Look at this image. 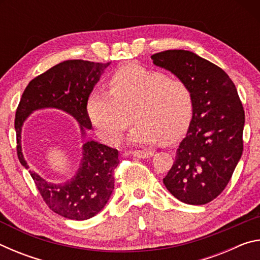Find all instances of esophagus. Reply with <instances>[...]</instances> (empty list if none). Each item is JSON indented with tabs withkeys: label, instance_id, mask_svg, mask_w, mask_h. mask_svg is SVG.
<instances>
[{
	"label": "esophagus",
	"instance_id": "obj_1",
	"mask_svg": "<svg viewBox=\"0 0 260 260\" xmlns=\"http://www.w3.org/2000/svg\"><path fill=\"white\" fill-rule=\"evenodd\" d=\"M129 153H132L134 157H138V158H149L153 155V152L149 150H134V151H131Z\"/></svg>",
	"mask_w": 260,
	"mask_h": 260
}]
</instances>
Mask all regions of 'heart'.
Wrapping results in <instances>:
<instances>
[{
  "mask_svg": "<svg viewBox=\"0 0 260 260\" xmlns=\"http://www.w3.org/2000/svg\"><path fill=\"white\" fill-rule=\"evenodd\" d=\"M192 108V94L182 80L136 64L118 70L110 91L95 89L87 102L90 121L112 146L132 124V114L136 124L127 138L129 143H172L187 131Z\"/></svg>",
  "mask_w": 260,
  "mask_h": 260,
  "instance_id": "heart-1",
  "label": "heart"
}]
</instances>
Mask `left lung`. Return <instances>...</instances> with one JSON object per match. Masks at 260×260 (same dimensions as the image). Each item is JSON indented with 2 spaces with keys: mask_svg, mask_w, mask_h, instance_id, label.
Listing matches in <instances>:
<instances>
[{
  "mask_svg": "<svg viewBox=\"0 0 260 260\" xmlns=\"http://www.w3.org/2000/svg\"><path fill=\"white\" fill-rule=\"evenodd\" d=\"M151 59L192 94L191 121L162 182L183 203L206 204L226 188L243 151L244 110L236 87L223 70L191 51L166 50Z\"/></svg>",
  "mask_w": 260,
  "mask_h": 260,
  "instance_id": "left-lung-1",
  "label": "left lung"
}]
</instances>
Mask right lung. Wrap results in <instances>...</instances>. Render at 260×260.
I'll list each match as a JSON object with an SVG mask.
<instances>
[{
    "mask_svg": "<svg viewBox=\"0 0 260 260\" xmlns=\"http://www.w3.org/2000/svg\"><path fill=\"white\" fill-rule=\"evenodd\" d=\"M111 63L82 59L65 60L29 81L16 111L17 155L29 169L21 149V131L26 119L37 110L57 109L77 120L83 139L82 158L73 178L63 183L49 182L29 170L43 201L61 217L87 220L104 209L114 188L113 171L119 164L117 149L87 140L91 122L87 113L88 98Z\"/></svg>",
    "mask_w": 260,
    "mask_h": 260,
    "instance_id": "1",
    "label": "right lung"
}]
</instances>
